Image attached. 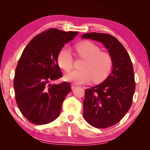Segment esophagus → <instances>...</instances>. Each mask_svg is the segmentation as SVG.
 I'll return each mask as SVG.
<instances>
[{
	"label": "esophagus",
	"mask_w": 150,
	"mask_h": 150,
	"mask_svg": "<svg viewBox=\"0 0 150 150\" xmlns=\"http://www.w3.org/2000/svg\"><path fill=\"white\" fill-rule=\"evenodd\" d=\"M76 87H77V85H74V84H72V85H71V89H74V88H76Z\"/></svg>",
	"instance_id": "esophagus-1"
}]
</instances>
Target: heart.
Wrapping results in <instances>:
<instances>
[{
	"label": "heart",
	"mask_w": 150,
	"mask_h": 150,
	"mask_svg": "<svg viewBox=\"0 0 150 150\" xmlns=\"http://www.w3.org/2000/svg\"><path fill=\"white\" fill-rule=\"evenodd\" d=\"M77 56L85 59L82 66L83 70H74L65 76L66 81L75 84H84L93 80L100 83L105 80L111 71L112 58L109 53L101 51L98 45L89 41L82 42L75 47ZM57 62L65 71H69L73 67V59L69 49L63 48L57 56Z\"/></svg>",
	"instance_id": "1"
}]
</instances>
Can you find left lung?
<instances>
[{
    "instance_id": "1",
    "label": "left lung",
    "mask_w": 150,
    "mask_h": 150,
    "mask_svg": "<svg viewBox=\"0 0 150 150\" xmlns=\"http://www.w3.org/2000/svg\"><path fill=\"white\" fill-rule=\"evenodd\" d=\"M82 38L102 42L112 58V71L103 83L85 91L83 117L97 128L117 124L130 109L135 91L130 57L117 39L109 34L90 33Z\"/></svg>"
}]
</instances>
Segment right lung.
Masks as SVG:
<instances>
[{
	"mask_svg": "<svg viewBox=\"0 0 150 150\" xmlns=\"http://www.w3.org/2000/svg\"><path fill=\"white\" fill-rule=\"evenodd\" d=\"M79 32L50 28L34 37L18 61L13 79L16 100L20 112L30 122L48 124L58 117L70 85H51L62 77L57 56L65 44Z\"/></svg>",
	"mask_w": 150,
	"mask_h": 150,
	"instance_id": "obj_1",
	"label": "right lung"
}]
</instances>
